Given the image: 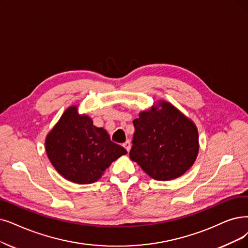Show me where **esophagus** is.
<instances>
[{
  "label": "esophagus",
  "mask_w": 248,
  "mask_h": 248,
  "mask_svg": "<svg viewBox=\"0 0 248 248\" xmlns=\"http://www.w3.org/2000/svg\"><path fill=\"white\" fill-rule=\"evenodd\" d=\"M123 146L126 148V151L129 153L130 152V148H131V142H130V140H127V141H125L124 143H123Z\"/></svg>",
  "instance_id": "34e87169"
}]
</instances>
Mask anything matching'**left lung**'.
I'll list each match as a JSON object with an SVG mask.
<instances>
[{
  "label": "left lung",
  "mask_w": 248,
  "mask_h": 248,
  "mask_svg": "<svg viewBox=\"0 0 248 248\" xmlns=\"http://www.w3.org/2000/svg\"><path fill=\"white\" fill-rule=\"evenodd\" d=\"M134 119L130 158L153 179L169 181L194 164L200 151L194 122L166 101H157Z\"/></svg>",
  "instance_id": "obj_1"
}]
</instances>
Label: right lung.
<instances>
[{
    "label": "right lung",
    "mask_w": 248,
    "mask_h": 248,
    "mask_svg": "<svg viewBox=\"0 0 248 248\" xmlns=\"http://www.w3.org/2000/svg\"><path fill=\"white\" fill-rule=\"evenodd\" d=\"M46 152L57 172L68 181L91 184L104 175L127 151L110 140L93 119L78 113V106L67 108L46 137Z\"/></svg>",
    "instance_id": "obj_1"
}]
</instances>
